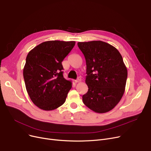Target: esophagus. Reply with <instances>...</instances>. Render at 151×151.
Here are the masks:
<instances>
[{
	"label": "esophagus",
	"mask_w": 151,
	"mask_h": 151,
	"mask_svg": "<svg viewBox=\"0 0 151 151\" xmlns=\"http://www.w3.org/2000/svg\"><path fill=\"white\" fill-rule=\"evenodd\" d=\"M81 81V78L79 76V77H78V78L76 79V80H75V82L76 83H79V82H80Z\"/></svg>",
	"instance_id": "esophagus-1"
}]
</instances>
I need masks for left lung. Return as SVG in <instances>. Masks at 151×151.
<instances>
[{
	"label": "left lung",
	"instance_id": "1",
	"mask_svg": "<svg viewBox=\"0 0 151 151\" xmlns=\"http://www.w3.org/2000/svg\"><path fill=\"white\" fill-rule=\"evenodd\" d=\"M86 62V83L88 91L84 104L98 113L113 109L122 97L127 70L119 51L106 42H78Z\"/></svg>",
	"mask_w": 151,
	"mask_h": 151
}]
</instances>
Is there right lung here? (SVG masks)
I'll return each instance as SVG.
<instances>
[{
    "instance_id": "obj_1",
    "label": "right lung",
    "mask_w": 151,
    "mask_h": 151,
    "mask_svg": "<svg viewBox=\"0 0 151 151\" xmlns=\"http://www.w3.org/2000/svg\"><path fill=\"white\" fill-rule=\"evenodd\" d=\"M75 45L74 41H47L28 53L23 76L29 96L39 108L53 110L65 103L71 83L63 78L62 62Z\"/></svg>"
}]
</instances>
